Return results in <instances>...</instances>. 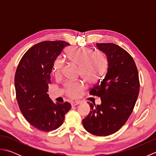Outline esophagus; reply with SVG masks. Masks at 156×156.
Instances as JSON below:
<instances>
[{"mask_svg": "<svg viewBox=\"0 0 156 156\" xmlns=\"http://www.w3.org/2000/svg\"><path fill=\"white\" fill-rule=\"evenodd\" d=\"M80 103H81L80 101H74V102H72V103H71V105H72V106H76V105H78L80 104Z\"/></svg>", "mask_w": 156, "mask_h": 156, "instance_id": "34e87169", "label": "esophagus"}]
</instances>
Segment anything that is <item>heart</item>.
Listing matches in <instances>:
<instances>
[{
  "instance_id": "b5f03b06",
  "label": "heart",
  "mask_w": 156,
  "mask_h": 156,
  "mask_svg": "<svg viewBox=\"0 0 156 156\" xmlns=\"http://www.w3.org/2000/svg\"><path fill=\"white\" fill-rule=\"evenodd\" d=\"M66 55L69 61L78 66L81 76L89 82L94 81L98 76L104 74L107 70V59L101 54H94L90 49L70 48L66 51ZM62 67V60L58 58L54 65V72L56 77L60 76ZM84 88V85L81 82L65 84L66 92L72 97H79Z\"/></svg>"
}]
</instances>
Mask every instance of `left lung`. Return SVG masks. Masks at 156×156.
<instances>
[{
    "label": "left lung",
    "instance_id": "left-lung-1",
    "mask_svg": "<svg viewBox=\"0 0 156 156\" xmlns=\"http://www.w3.org/2000/svg\"><path fill=\"white\" fill-rule=\"evenodd\" d=\"M96 48L107 56L108 69L102 80L90 91V94L101 97V104L88 102L90 111L82 124L90 133L107 136L121 128L131 115L140 92V80L133 59L124 49L111 43H97Z\"/></svg>",
    "mask_w": 156,
    "mask_h": 156
}]
</instances>
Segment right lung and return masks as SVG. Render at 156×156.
Here are the masks:
<instances>
[{
	"mask_svg": "<svg viewBox=\"0 0 156 156\" xmlns=\"http://www.w3.org/2000/svg\"><path fill=\"white\" fill-rule=\"evenodd\" d=\"M69 44L45 41L23 55L15 76L16 97L23 117L39 130L50 131L60 127L71 108L68 102L54 103L49 98L48 85L54 62Z\"/></svg>",
	"mask_w": 156,
	"mask_h": 156,
	"instance_id": "obj_1",
	"label": "right lung"
}]
</instances>
